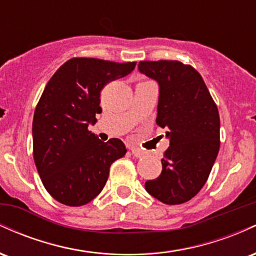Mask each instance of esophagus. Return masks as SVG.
I'll return each instance as SVG.
<instances>
[{"mask_svg": "<svg viewBox=\"0 0 256 256\" xmlns=\"http://www.w3.org/2000/svg\"><path fill=\"white\" fill-rule=\"evenodd\" d=\"M131 152L134 158H142V156H144V154H146L144 152L140 150V149H137V148H131Z\"/></svg>", "mask_w": 256, "mask_h": 256, "instance_id": "esophagus-1", "label": "esophagus"}]
</instances>
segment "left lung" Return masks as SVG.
I'll return each instance as SVG.
<instances>
[{
  "label": "left lung",
  "mask_w": 256,
  "mask_h": 256,
  "mask_svg": "<svg viewBox=\"0 0 256 256\" xmlns=\"http://www.w3.org/2000/svg\"><path fill=\"white\" fill-rule=\"evenodd\" d=\"M138 71L158 84L156 124L167 128L162 171L146 190L166 204H180L202 189L218 156L220 119L201 74L179 61H140Z\"/></svg>",
  "instance_id": "8db88e82"
}]
</instances>
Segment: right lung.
Segmentation results:
<instances>
[{"label": "right lung", "mask_w": 256, "mask_h": 256, "mask_svg": "<svg viewBox=\"0 0 256 256\" xmlns=\"http://www.w3.org/2000/svg\"><path fill=\"white\" fill-rule=\"evenodd\" d=\"M134 66L73 58L44 88L32 122L34 160L44 188L60 204H89L104 188L112 164L126 154L119 138L104 143L88 126L102 112L100 92L104 85L128 76Z\"/></svg>", "instance_id": "right-lung-1"}]
</instances>
